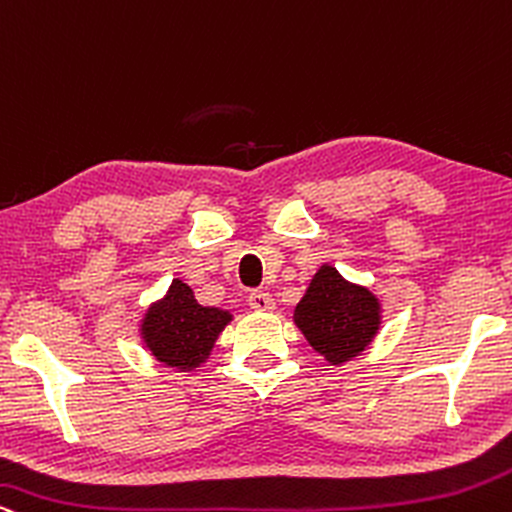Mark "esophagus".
Wrapping results in <instances>:
<instances>
[{
	"label": "esophagus",
	"instance_id": "1",
	"mask_svg": "<svg viewBox=\"0 0 512 512\" xmlns=\"http://www.w3.org/2000/svg\"><path fill=\"white\" fill-rule=\"evenodd\" d=\"M249 306L256 311H270L275 306V299L266 290H254L249 294Z\"/></svg>",
	"mask_w": 512,
	"mask_h": 512
}]
</instances>
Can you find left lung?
Instances as JSON below:
<instances>
[{"mask_svg": "<svg viewBox=\"0 0 512 512\" xmlns=\"http://www.w3.org/2000/svg\"><path fill=\"white\" fill-rule=\"evenodd\" d=\"M294 323L318 354L330 364H342L374 340L381 304L366 287L347 282L333 266H321L294 309Z\"/></svg>", "mask_w": 512, "mask_h": 512, "instance_id": "1", "label": "left lung"}]
</instances>
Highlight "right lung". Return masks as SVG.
I'll use <instances>...</instances> for the list:
<instances>
[{
	"label": "right lung",
	"instance_id": "obj_1",
	"mask_svg": "<svg viewBox=\"0 0 512 512\" xmlns=\"http://www.w3.org/2000/svg\"><path fill=\"white\" fill-rule=\"evenodd\" d=\"M230 321V311L201 306L186 282L174 280L165 299L148 309L141 335L158 362L194 369L206 362L222 328Z\"/></svg>",
	"mask_w": 512,
	"mask_h": 512
}]
</instances>
